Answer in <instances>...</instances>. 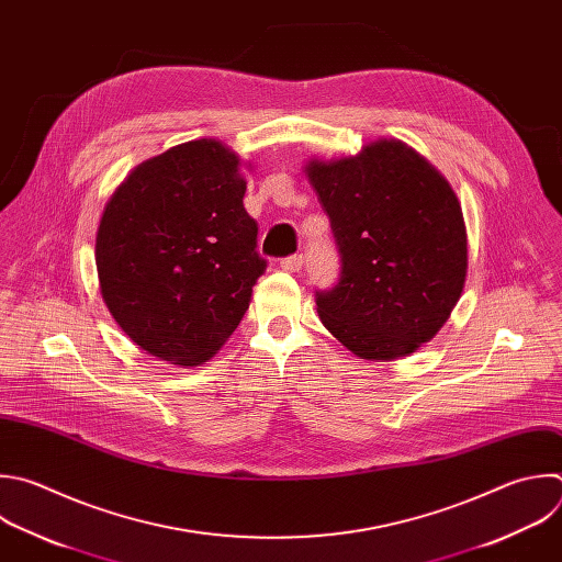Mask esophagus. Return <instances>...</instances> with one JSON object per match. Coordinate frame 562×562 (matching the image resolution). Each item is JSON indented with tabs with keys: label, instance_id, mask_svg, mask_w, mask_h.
Listing matches in <instances>:
<instances>
[{
	"label": "esophagus",
	"instance_id": "esophagus-1",
	"mask_svg": "<svg viewBox=\"0 0 562 562\" xmlns=\"http://www.w3.org/2000/svg\"><path fill=\"white\" fill-rule=\"evenodd\" d=\"M280 267H282L284 271H289V273H297V271L302 269V256H300V254L289 256V258H284V260L280 262Z\"/></svg>",
	"mask_w": 562,
	"mask_h": 562
}]
</instances>
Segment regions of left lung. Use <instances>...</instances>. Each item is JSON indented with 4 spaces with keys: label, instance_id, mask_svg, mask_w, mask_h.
Listing matches in <instances>:
<instances>
[{
    "label": "left lung",
    "instance_id": "1",
    "mask_svg": "<svg viewBox=\"0 0 562 562\" xmlns=\"http://www.w3.org/2000/svg\"><path fill=\"white\" fill-rule=\"evenodd\" d=\"M341 256V278L317 293V315L355 357L393 361L430 341L468 276V232L448 178L397 138L359 154L308 158Z\"/></svg>",
    "mask_w": 562,
    "mask_h": 562
}]
</instances>
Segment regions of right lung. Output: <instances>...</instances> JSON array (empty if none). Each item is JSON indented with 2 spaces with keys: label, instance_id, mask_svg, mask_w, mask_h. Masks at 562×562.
<instances>
[{
  "label": "right lung",
  "instance_id": "1",
  "mask_svg": "<svg viewBox=\"0 0 562 562\" xmlns=\"http://www.w3.org/2000/svg\"><path fill=\"white\" fill-rule=\"evenodd\" d=\"M245 192L240 156L216 138L143 160L114 190L97 229L99 289L145 352L199 366L238 328L267 267Z\"/></svg>",
  "mask_w": 562,
  "mask_h": 562
}]
</instances>
